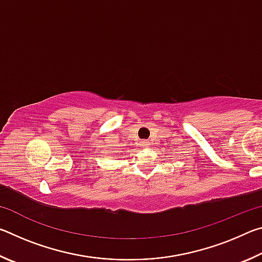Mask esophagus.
Listing matches in <instances>:
<instances>
[{
	"label": "esophagus",
	"mask_w": 262,
	"mask_h": 262,
	"mask_svg": "<svg viewBox=\"0 0 262 262\" xmlns=\"http://www.w3.org/2000/svg\"><path fill=\"white\" fill-rule=\"evenodd\" d=\"M141 145H147V141L142 140V141H141Z\"/></svg>",
	"instance_id": "obj_1"
}]
</instances>
